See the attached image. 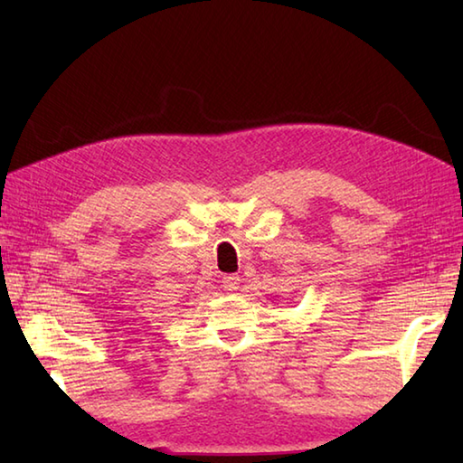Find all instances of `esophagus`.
<instances>
[{"label":"esophagus","instance_id":"1","mask_svg":"<svg viewBox=\"0 0 463 463\" xmlns=\"http://www.w3.org/2000/svg\"><path fill=\"white\" fill-rule=\"evenodd\" d=\"M239 284H241L239 274H226V277H222V287H224V290H229V292L239 290Z\"/></svg>","mask_w":463,"mask_h":463}]
</instances>
